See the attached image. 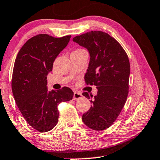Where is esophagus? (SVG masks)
<instances>
[{"label": "esophagus", "mask_w": 160, "mask_h": 160, "mask_svg": "<svg viewBox=\"0 0 160 160\" xmlns=\"http://www.w3.org/2000/svg\"><path fill=\"white\" fill-rule=\"evenodd\" d=\"M82 97V94H81L80 93H79V92H74V96H73V100H79L80 98Z\"/></svg>", "instance_id": "esophagus-1"}]
</instances>
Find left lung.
I'll return each instance as SVG.
<instances>
[{
  "label": "left lung",
  "mask_w": 160,
  "mask_h": 160,
  "mask_svg": "<svg viewBox=\"0 0 160 160\" xmlns=\"http://www.w3.org/2000/svg\"><path fill=\"white\" fill-rule=\"evenodd\" d=\"M73 41L88 51L85 81L98 89L97 95L91 100V108L83 114L82 122L92 130L107 129L118 118L127 100L130 72L128 57L114 38L102 31L78 35ZM82 95L93 98L87 92Z\"/></svg>",
  "instance_id": "1"
}]
</instances>
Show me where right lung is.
I'll use <instances>...</instances> for the list:
<instances>
[{"label": "right lung", "mask_w": 160, "mask_h": 160, "mask_svg": "<svg viewBox=\"0 0 160 160\" xmlns=\"http://www.w3.org/2000/svg\"><path fill=\"white\" fill-rule=\"evenodd\" d=\"M70 38L37 35L24 44L16 58L12 80L13 97L25 120L39 132L49 131L55 127L58 103L73 97V91L68 87L48 91L46 80L55 58Z\"/></svg>", "instance_id": "right-lung-1"}]
</instances>
